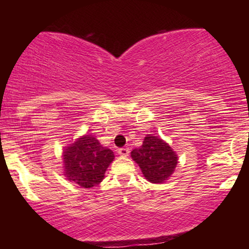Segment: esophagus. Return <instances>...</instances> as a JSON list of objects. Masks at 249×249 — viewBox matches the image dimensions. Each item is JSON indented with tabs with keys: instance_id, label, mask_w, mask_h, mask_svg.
<instances>
[{
	"instance_id": "obj_1",
	"label": "esophagus",
	"mask_w": 249,
	"mask_h": 249,
	"mask_svg": "<svg viewBox=\"0 0 249 249\" xmlns=\"http://www.w3.org/2000/svg\"><path fill=\"white\" fill-rule=\"evenodd\" d=\"M128 153H130V150L127 147H122L118 150V154L122 157H127Z\"/></svg>"
}]
</instances>
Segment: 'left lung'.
Returning a JSON list of instances; mask_svg holds the SVG:
<instances>
[{"label": "left lung", "mask_w": 249, "mask_h": 249, "mask_svg": "<svg viewBox=\"0 0 249 249\" xmlns=\"http://www.w3.org/2000/svg\"><path fill=\"white\" fill-rule=\"evenodd\" d=\"M131 157L151 182H164L173 173L178 162V157L170 145L150 134L145 137L141 147L131 152Z\"/></svg>", "instance_id": "1"}]
</instances>
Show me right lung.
Returning <instances> with one entry per match:
<instances>
[{"mask_svg": "<svg viewBox=\"0 0 249 249\" xmlns=\"http://www.w3.org/2000/svg\"><path fill=\"white\" fill-rule=\"evenodd\" d=\"M65 176L79 186L90 188L98 185L115 159L110 148L103 147L92 136H83L64 152Z\"/></svg>", "mask_w": 249, "mask_h": 249, "instance_id": "right-lung-1", "label": "right lung"}]
</instances>
